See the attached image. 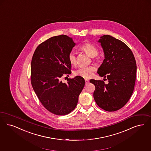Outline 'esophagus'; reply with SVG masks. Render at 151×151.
<instances>
[{"label": "esophagus", "instance_id": "34e87169", "mask_svg": "<svg viewBox=\"0 0 151 151\" xmlns=\"http://www.w3.org/2000/svg\"><path fill=\"white\" fill-rule=\"evenodd\" d=\"M85 84H88L89 83V80L88 79H85Z\"/></svg>", "mask_w": 151, "mask_h": 151}]
</instances>
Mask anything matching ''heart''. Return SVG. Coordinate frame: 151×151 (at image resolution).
<instances>
[{
  "instance_id": "heart-1",
  "label": "heart",
  "mask_w": 151,
  "mask_h": 151,
  "mask_svg": "<svg viewBox=\"0 0 151 151\" xmlns=\"http://www.w3.org/2000/svg\"><path fill=\"white\" fill-rule=\"evenodd\" d=\"M80 49L83 50L91 57H94L98 54L97 48L90 43H86L81 47ZM68 60L69 62L72 65H75L76 64L77 60L76 57L73 52H71L68 54ZM96 68L93 66H89L81 67L74 71V75L75 76H81L84 78H89L92 76Z\"/></svg>"
}]
</instances>
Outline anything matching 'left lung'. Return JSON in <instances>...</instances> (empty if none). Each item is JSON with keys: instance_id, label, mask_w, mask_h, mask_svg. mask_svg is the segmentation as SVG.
<instances>
[{"instance_id": "left-lung-1", "label": "left lung", "mask_w": 151, "mask_h": 151, "mask_svg": "<svg viewBox=\"0 0 151 151\" xmlns=\"http://www.w3.org/2000/svg\"><path fill=\"white\" fill-rule=\"evenodd\" d=\"M104 60L98 70L100 76L107 78L109 84L103 80H90L96 86L93 93L97 105L112 112L123 107L128 102L134 89L137 64L133 52L122 41L109 35L100 37Z\"/></svg>"}]
</instances>
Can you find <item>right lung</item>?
<instances>
[{
	"label": "right lung",
	"mask_w": 151,
	"mask_h": 151,
	"mask_svg": "<svg viewBox=\"0 0 151 151\" xmlns=\"http://www.w3.org/2000/svg\"><path fill=\"white\" fill-rule=\"evenodd\" d=\"M75 44L67 35L53 36L39 45L32 58L33 89L43 106L55 115L73 111L84 86V79L78 76L68 79L67 84L61 81L64 75L71 73L68 56Z\"/></svg>",
	"instance_id": "obj_1"
}]
</instances>
